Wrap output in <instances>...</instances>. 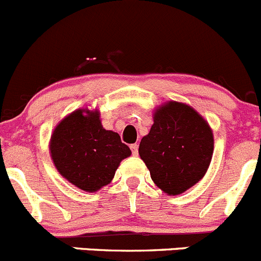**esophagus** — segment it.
<instances>
[{"label":"esophagus","instance_id":"esophagus-1","mask_svg":"<svg viewBox=\"0 0 261 261\" xmlns=\"http://www.w3.org/2000/svg\"><path fill=\"white\" fill-rule=\"evenodd\" d=\"M130 149H132V153H133L134 155L138 154V144H137V143L130 144Z\"/></svg>","mask_w":261,"mask_h":261}]
</instances>
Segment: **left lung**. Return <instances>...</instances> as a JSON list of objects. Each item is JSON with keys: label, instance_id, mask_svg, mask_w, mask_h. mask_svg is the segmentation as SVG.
Instances as JSON below:
<instances>
[{"label": "left lung", "instance_id": "obj_1", "mask_svg": "<svg viewBox=\"0 0 261 261\" xmlns=\"http://www.w3.org/2000/svg\"><path fill=\"white\" fill-rule=\"evenodd\" d=\"M138 152L153 182L167 195H179L207 172L214 134L192 107L171 100L155 109L153 125Z\"/></svg>", "mask_w": 261, "mask_h": 261}]
</instances>
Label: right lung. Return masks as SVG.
Listing matches in <instances>:
<instances>
[{"mask_svg": "<svg viewBox=\"0 0 261 261\" xmlns=\"http://www.w3.org/2000/svg\"><path fill=\"white\" fill-rule=\"evenodd\" d=\"M130 149L119 134L104 129L96 111L77 109L53 132L50 154L59 173L77 189L95 192L111 184Z\"/></svg>", "mask_w": 261, "mask_h": 261, "instance_id": "add662e5", "label": "right lung"}]
</instances>
